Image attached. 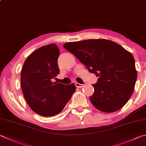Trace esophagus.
Listing matches in <instances>:
<instances>
[{
    "instance_id": "obj_1",
    "label": "esophagus",
    "mask_w": 146,
    "mask_h": 146,
    "mask_svg": "<svg viewBox=\"0 0 146 146\" xmlns=\"http://www.w3.org/2000/svg\"><path fill=\"white\" fill-rule=\"evenodd\" d=\"M76 85V87H78V88H82L84 86V84H79V83H76L75 84Z\"/></svg>"
}]
</instances>
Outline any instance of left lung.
Here are the masks:
<instances>
[{"label":"left lung","instance_id":"left-lung-1","mask_svg":"<svg viewBox=\"0 0 146 146\" xmlns=\"http://www.w3.org/2000/svg\"><path fill=\"white\" fill-rule=\"evenodd\" d=\"M63 47L90 73L99 77L90 97L98 110L112 113L123 106L132 95L137 73L132 54L116 42L90 39L66 43Z\"/></svg>","mask_w":146,"mask_h":146}]
</instances>
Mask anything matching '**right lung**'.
I'll return each instance as SVG.
<instances>
[{"label":"right lung","mask_w":146,"mask_h":146,"mask_svg":"<svg viewBox=\"0 0 146 146\" xmlns=\"http://www.w3.org/2000/svg\"><path fill=\"white\" fill-rule=\"evenodd\" d=\"M59 49L55 44L38 48L28 57L21 72V87L26 101L43 116L61 113L76 90L74 84L52 82L59 73Z\"/></svg>","instance_id":"add662e5"}]
</instances>
